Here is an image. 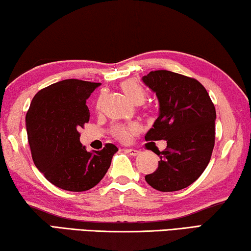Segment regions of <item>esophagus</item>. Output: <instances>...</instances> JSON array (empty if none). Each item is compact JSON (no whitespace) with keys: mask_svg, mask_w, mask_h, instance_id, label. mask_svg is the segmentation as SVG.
<instances>
[{"mask_svg":"<svg viewBox=\"0 0 251 251\" xmlns=\"http://www.w3.org/2000/svg\"><path fill=\"white\" fill-rule=\"evenodd\" d=\"M126 152L129 153L130 155H132V157H135V155H138L139 153H140V151L137 149H126Z\"/></svg>","mask_w":251,"mask_h":251,"instance_id":"esophagus-1","label":"esophagus"}]
</instances>
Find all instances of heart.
<instances>
[{"mask_svg":"<svg viewBox=\"0 0 251 251\" xmlns=\"http://www.w3.org/2000/svg\"><path fill=\"white\" fill-rule=\"evenodd\" d=\"M121 90L126 94V98L132 102L141 101L146 99V91L135 80H126L121 83ZM139 130L138 125L129 123V125H120L113 128V134L122 142H129L132 139L133 134Z\"/></svg>","mask_w":251,"mask_h":251,"instance_id":"b5f03b06","label":"heart"}]
</instances>
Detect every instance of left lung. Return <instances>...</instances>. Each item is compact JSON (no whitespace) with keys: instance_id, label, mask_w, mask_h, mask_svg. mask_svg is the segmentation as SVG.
<instances>
[{"instance_id":"obj_1","label":"left lung","mask_w":251,"mask_h":251,"mask_svg":"<svg viewBox=\"0 0 251 251\" xmlns=\"http://www.w3.org/2000/svg\"><path fill=\"white\" fill-rule=\"evenodd\" d=\"M155 93L159 117L145 135L166 140L158 169L146 176L155 190L178 191L194 183L206 169L215 147L216 109L207 90L196 79L158 70L142 76Z\"/></svg>"}]
</instances>
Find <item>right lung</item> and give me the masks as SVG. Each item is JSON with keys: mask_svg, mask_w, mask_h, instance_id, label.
<instances>
[{"mask_svg": "<svg viewBox=\"0 0 251 251\" xmlns=\"http://www.w3.org/2000/svg\"><path fill=\"white\" fill-rule=\"evenodd\" d=\"M101 83L62 80L32 99L25 126L32 159L49 181L68 191H85L101 181L118 148L85 150L79 129L89 122L87 99Z\"/></svg>", "mask_w": 251, "mask_h": 251, "instance_id": "1", "label": "right lung"}]
</instances>
